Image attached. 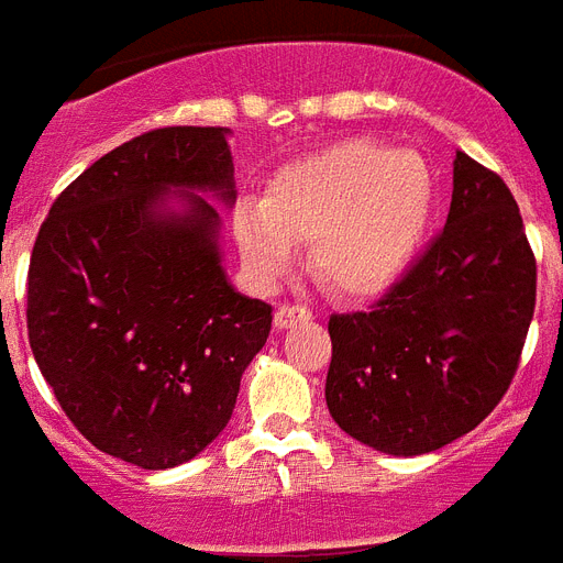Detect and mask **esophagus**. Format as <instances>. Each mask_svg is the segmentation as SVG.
Here are the masks:
<instances>
[{"mask_svg":"<svg viewBox=\"0 0 563 563\" xmlns=\"http://www.w3.org/2000/svg\"><path fill=\"white\" fill-rule=\"evenodd\" d=\"M312 318V312L306 309V306H295V303H286L280 306L277 312H274V327L277 329H291L297 323H303Z\"/></svg>","mask_w":563,"mask_h":563,"instance_id":"obj_1","label":"esophagus"}]
</instances>
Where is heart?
I'll return each mask as SVG.
<instances>
[{"instance_id":"1","label":"heart","mask_w":563,"mask_h":563,"mask_svg":"<svg viewBox=\"0 0 563 563\" xmlns=\"http://www.w3.org/2000/svg\"><path fill=\"white\" fill-rule=\"evenodd\" d=\"M433 208L437 176L422 155L350 139L286 164L263 205H236L231 231L260 280L289 268L295 240H312V272L323 289L364 300L408 272Z\"/></svg>"}]
</instances>
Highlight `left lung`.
Instances as JSON below:
<instances>
[{
  "instance_id": "1",
  "label": "left lung",
  "mask_w": 563,
  "mask_h": 563,
  "mask_svg": "<svg viewBox=\"0 0 563 563\" xmlns=\"http://www.w3.org/2000/svg\"><path fill=\"white\" fill-rule=\"evenodd\" d=\"M534 312V257L497 173L454 155L442 234L369 312L332 314L327 408L382 454H431L509 390Z\"/></svg>"
}]
</instances>
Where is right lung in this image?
<instances>
[{
  "label": "right lung",
  "mask_w": 563,
  "mask_h": 563,
  "mask_svg": "<svg viewBox=\"0 0 563 563\" xmlns=\"http://www.w3.org/2000/svg\"><path fill=\"white\" fill-rule=\"evenodd\" d=\"M225 126L126 141L57 196L29 268V341L59 408L103 454L150 472L225 431L272 306L228 283L236 202Z\"/></svg>",
  "instance_id": "1"
}]
</instances>
